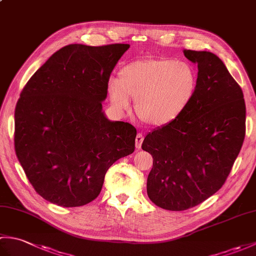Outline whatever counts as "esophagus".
<instances>
[{"label":"esophagus","instance_id":"esophagus-1","mask_svg":"<svg viewBox=\"0 0 256 256\" xmlns=\"http://www.w3.org/2000/svg\"><path fill=\"white\" fill-rule=\"evenodd\" d=\"M143 140H144L143 134H142V133H138V134L136 135V138H135V146H136V148L140 150V148H142Z\"/></svg>","mask_w":256,"mask_h":256}]
</instances>
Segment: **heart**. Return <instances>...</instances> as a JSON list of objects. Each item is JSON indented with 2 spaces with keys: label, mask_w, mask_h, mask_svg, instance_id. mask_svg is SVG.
Returning a JSON list of instances; mask_svg holds the SVG:
<instances>
[{
  "label": "heart",
  "mask_w": 256,
  "mask_h": 256,
  "mask_svg": "<svg viewBox=\"0 0 256 256\" xmlns=\"http://www.w3.org/2000/svg\"><path fill=\"white\" fill-rule=\"evenodd\" d=\"M196 74L192 66L168 58H146L124 66L110 79L108 94L120 112L128 111L131 99L143 122L160 126L174 121L192 99Z\"/></svg>",
  "instance_id": "heart-1"
}]
</instances>
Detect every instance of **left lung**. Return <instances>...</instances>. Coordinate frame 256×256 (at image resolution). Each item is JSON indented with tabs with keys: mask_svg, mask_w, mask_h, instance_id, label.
Instances as JSON below:
<instances>
[{
	"mask_svg": "<svg viewBox=\"0 0 256 256\" xmlns=\"http://www.w3.org/2000/svg\"><path fill=\"white\" fill-rule=\"evenodd\" d=\"M184 55L198 64L192 99L142 144L153 156L148 198L170 211L192 208L218 192L246 138L243 92L224 64L210 52L184 50Z\"/></svg>",
	"mask_w": 256,
	"mask_h": 256,
	"instance_id": "1",
	"label": "left lung"
}]
</instances>
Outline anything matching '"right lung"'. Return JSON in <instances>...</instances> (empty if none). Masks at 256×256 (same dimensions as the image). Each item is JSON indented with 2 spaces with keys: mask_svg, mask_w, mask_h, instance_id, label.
<instances>
[{
  "mask_svg": "<svg viewBox=\"0 0 256 256\" xmlns=\"http://www.w3.org/2000/svg\"><path fill=\"white\" fill-rule=\"evenodd\" d=\"M128 44L60 48L20 92L16 156L35 192L52 204L80 206L99 196L114 162L132 154L136 128L102 112L108 84Z\"/></svg>",
  "mask_w": 256,
  "mask_h": 256,
  "instance_id": "right-lung-1",
  "label": "right lung"
}]
</instances>
